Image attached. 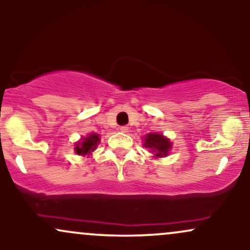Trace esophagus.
Segmentation results:
<instances>
[{"instance_id": "34e87169", "label": "esophagus", "mask_w": 250, "mask_h": 250, "mask_svg": "<svg viewBox=\"0 0 250 250\" xmlns=\"http://www.w3.org/2000/svg\"><path fill=\"white\" fill-rule=\"evenodd\" d=\"M120 130H121L122 133H128V131H129V127H127V125H122V127L120 128Z\"/></svg>"}]
</instances>
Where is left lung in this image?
Instances as JSON below:
<instances>
[{"mask_svg": "<svg viewBox=\"0 0 250 250\" xmlns=\"http://www.w3.org/2000/svg\"><path fill=\"white\" fill-rule=\"evenodd\" d=\"M145 147L153 150L156 156H167L171 143L161 134H148L145 139Z\"/></svg>", "mask_w": 250, "mask_h": 250, "instance_id": "left-lung-1", "label": "left lung"}]
</instances>
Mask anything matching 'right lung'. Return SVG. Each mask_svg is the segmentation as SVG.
Instances as JSON below:
<instances>
[{"label": "right lung", "instance_id": "1", "mask_svg": "<svg viewBox=\"0 0 250 250\" xmlns=\"http://www.w3.org/2000/svg\"><path fill=\"white\" fill-rule=\"evenodd\" d=\"M99 142H100L99 135L96 134H90L87 137H83L81 142H79L76 145V148H75L76 153L79 155L90 154L91 151H94V149L97 147Z\"/></svg>", "mask_w": 250, "mask_h": 250}]
</instances>
